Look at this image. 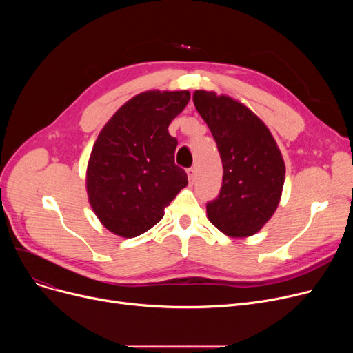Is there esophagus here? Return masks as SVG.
<instances>
[{"instance_id":"34e87169","label":"esophagus","mask_w":353,"mask_h":353,"mask_svg":"<svg viewBox=\"0 0 353 353\" xmlns=\"http://www.w3.org/2000/svg\"><path fill=\"white\" fill-rule=\"evenodd\" d=\"M188 176H189V180H190V181H194V179H196V170H194V169H188Z\"/></svg>"}]
</instances>
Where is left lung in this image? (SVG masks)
Listing matches in <instances>:
<instances>
[{
	"label": "left lung",
	"mask_w": 353,
	"mask_h": 353,
	"mask_svg": "<svg viewBox=\"0 0 353 353\" xmlns=\"http://www.w3.org/2000/svg\"><path fill=\"white\" fill-rule=\"evenodd\" d=\"M193 103L210 128L223 164V184L208 203L212 225L230 237H249L276 212L285 183V161L270 130L243 103L196 90Z\"/></svg>",
	"instance_id": "8db88e82"
}]
</instances>
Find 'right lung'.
I'll return each instance as SVG.
<instances>
[{
    "instance_id": "1",
    "label": "right lung",
    "mask_w": 353,
    "mask_h": 353,
    "mask_svg": "<svg viewBox=\"0 0 353 353\" xmlns=\"http://www.w3.org/2000/svg\"><path fill=\"white\" fill-rule=\"evenodd\" d=\"M190 100L188 90H150L130 99L100 132L87 164L85 189L101 225L121 237L143 234L188 186L174 164L169 124Z\"/></svg>"
}]
</instances>
